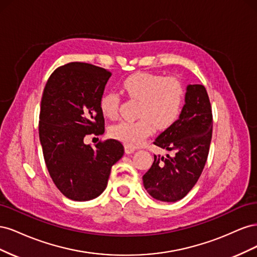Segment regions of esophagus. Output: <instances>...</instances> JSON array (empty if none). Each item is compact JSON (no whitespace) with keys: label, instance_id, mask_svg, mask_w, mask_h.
Returning <instances> with one entry per match:
<instances>
[{"label":"esophagus","instance_id":"1","mask_svg":"<svg viewBox=\"0 0 257 257\" xmlns=\"http://www.w3.org/2000/svg\"><path fill=\"white\" fill-rule=\"evenodd\" d=\"M135 150H136V149H135L134 147H131V146H128V145H124V151H125L126 154L133 153Z\"/></svg>","mask_w":257,"mask_h":257}]
</instances>
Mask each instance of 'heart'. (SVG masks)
Returning a JSON list of instances; mask_svg holds the SVG:
<instances>
[{"instance_id": "obj_1", "label": "heart", "mask_w": 257, "mask_h": 257, "mask_svg": "<svg viewBox=\"0 0 257 257\" xmlns=\"http://www.w3.org/2000/svg\"><path fill=\"white\" fill-rule=\"evenodd\" d=\"M122 87L130 97L141 100L137 121H121L110 128L113 138L128 145L138 147L154 131V124L159 128H167L180 116L184 102L185 88L175 77H166L151 73H137L126 77ZM120 96L108 92L99 99L102 113L109 119H115L119 113Z\"/></svg>"}]
</instances>
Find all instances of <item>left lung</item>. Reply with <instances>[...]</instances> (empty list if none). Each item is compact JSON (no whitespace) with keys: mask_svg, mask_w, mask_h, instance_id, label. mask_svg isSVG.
<instances>
[{"mask_svg":"<svg viewBox=\"0 0 257 257\" xmlns=\"http://www.w3.org/2000/svg\"><path fill=\"white\" fill-rule=\"evenodd\" d=\"M212 123L206 88L203 84H189L179 119L154 142L167 151L174 150L175 157L154 155L152 166L143 177L145 189L154 199L175 203L196 184L207 162Z\"/></svg>","mask_w":257,"mask_h":257,"instance_id":"left-lung-1","label":"left lung"}]
</instances>
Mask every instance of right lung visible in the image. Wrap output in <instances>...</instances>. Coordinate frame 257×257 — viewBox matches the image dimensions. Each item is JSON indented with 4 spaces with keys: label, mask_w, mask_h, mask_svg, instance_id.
Masks as SVG:
<instances>
[{
    "label": "right lung",
    "mask_w": 257,
    "mask_h": 257,
    "mask_svg": "<svg viewBox=\"0 0 257 257\" xmlns=\"http://www.w3.org/2000/svg\"><path fill=\"white\" fill-rule=\"evenodd\" d=\"M111 73L81 62L58 67L45 85L38 133L53 183L67 198L85 201L104 192L113 164L124 153L115 139L84 144L105 132L99 108Z\"/></svg>",
    "instance_id": "1"
}]
</instances>
